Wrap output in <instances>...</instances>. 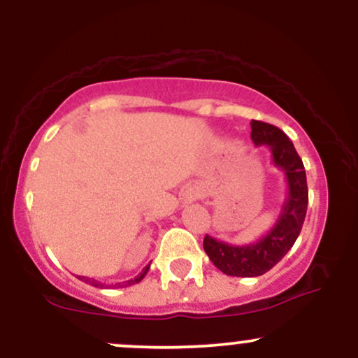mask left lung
<instances>
[{
    "label": "left lung",
    "mask_w": 358,
    "mask_h": 358,
    "mask_svg": "<svg viewBox=\"0 0 358 358\" xmlns=\"http://www.w3.org/2000/svg\"><path fill=\"white\" fill-rule=\"evenodd\" d=\"M250 129L254 145L269 148L273 165L285 173L287 192L278 220L256 242L234 245L205 236L203 249L215 268L237 278H256L273 269L296 242L308 207L305 166L289 138L279 127L262 121H250Z\"/></svg>",
    "instance_id": "obj_1"
}]
</instances>
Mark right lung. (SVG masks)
<instances>
[{"label":"right lung","mask_w":358,"mask_h":358,"mask_svg":"<svg viewBox=\"0 0 358 358\" xmlns=\"http://www.w3.org/2000/svg\"><path fill=\"white\" fill-rule=\"evenodd\" d=\"M150 264H151V262H150ZM150 264H148L146 268L143 269L141 273H139L138 276L134 278V279H129V281H124V282H122V285H121V282H117V285H114V287H116V286H117V287H126V286H133V285H136V282H139V281H141L143 278L146 276V273H148V271H150ZM77 278H79L80 281L89 282V285H92V286H96V287H104V285H102V282L96 281V279H92V278H85V276H77Z\"/></svg>","instance_id":"right-lung-1"}]
</instances>
